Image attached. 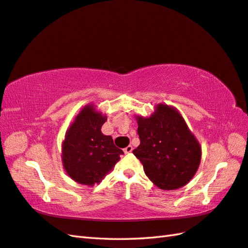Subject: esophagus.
<instances>
[{
    "label": "esophagus",
    "instance_id": "esophagus-1",
    "mask_svg": "<svg viewBox=\"0 0 248 248\" xmlns=\"http://www.w3.org/2000/svg\"><path fill=\"white\" fill-rule=\"evenodd\" d=\"M132 150H133V147H132L131 145H129L128 147L124 149V152L125 154H128V153H131V152H132Z\"/></svg>",
    "mask_w": 248,
    "mask_h": 248
}]
</instances>
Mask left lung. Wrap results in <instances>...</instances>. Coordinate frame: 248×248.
I'll return each instance as SVG.
<instances>
[{
    "label": "left lung",
    "mask_w": 248,
    "mask_h": 248,
    "mask_svg": "<svg viewBox=\"0 0 248 248\" xmlns=\"http://www.w3.org/2000/svg\"><path fill=\"white\" fill-rule=\"evenodd\" d=\"M140 143L133 153L146 175L163 190L178 189L197 173L202 147L177 108L158 103L149 117L135 115Z\"/></svg>",
    "instance_id": "left-lung-1"
}]
</instances>
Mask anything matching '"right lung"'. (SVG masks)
<instances>
[{
  "mask_svg": "<svg viewBox=\"0 0 248 248\" xmlns=\"http://www.w3.org/2000/svg\"><path fill=\"white\" fill-rule=\"evenodd\" d=\"M106 122V115L89 103L66 131L61 149L62 165L67 175L80 185L99 184L124 154L112 137L101 132Z\"/></svg>",
  "mask_w": 248,
  "mask_h": 248,
  "instance_id": "right-lung-1",
  "label": "right lung"
}]
</instances>
